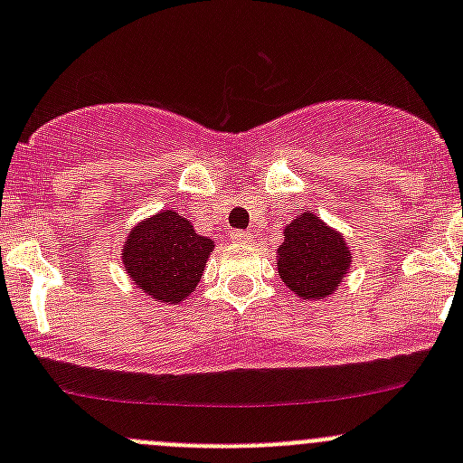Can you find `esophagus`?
Masks as SVG:
<instances>
[{
    "instance_id": "1",
    "label": "esophagus",
    "mask_w": 463,
    "mask_h": 463,
    "mask_svg": "<svg viewBox=\"0 0 463 463\" xmlns=\"http://www.w3.org/2000/svg\"><path fill=\"white\" fill-rule=\"evenodd\" d=\"M231 240L237 241V244H249V241L253 240V235H250V232H246V231H232Z\"/></svg>"
}]
</instances>
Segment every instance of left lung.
<instances>
[{
    "mask_svg": "<svg viewBox=\"0 0 463 463\" xmlns=\"http://www.w3.org/2000/svg\"><path fill=\"white\" fill-rule=\"evenodd\" d=\"M282 237L275 260L284 287L307 302H322L334 296L354 261L343 232L305 210L284 226Z\"/></svg>",
    "mask_w": 463,
    "mask_h": 463,
    "instance_id": "8db88e82",
    "label": "left lung"
}]
</instances>
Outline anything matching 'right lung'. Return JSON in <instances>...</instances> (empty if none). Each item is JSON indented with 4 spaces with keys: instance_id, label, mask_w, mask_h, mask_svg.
<instances>
[{
    "instance_id": "obj_1",
    "label": "right lung",
    "mask_w": 463,
    "mask_h": 463,
    "mask_svg": "<svg viewBox=\"0 0 463 463\" xmlns=\"http://www.w3.org/2000/svg\"><path fill=\"white\" fill-rule=\"evenodd\" d=\"M214 240L199 235L193 222L167 208L129 228L120 246V264L143 296L163 305H181L202 282Z\"/></svg>"
}]
</instances>
